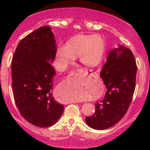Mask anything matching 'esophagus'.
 <instances>
[{
    "label": "esophagus",
    "mask_w": 150,
    "mask_h": 150,
    "mask_svg": "<svg viewBox=\"0 0 150 150\" xmlns=\"http://www.w3.org/2000/svg\"><path fill=\"white\" fill-rule=\"evenodd\" d=\"M90 71H89L88 69H82V68H81V69H78V70H77V72H78V73H83V74H85L86 75H88V74H90L89 73V72H90ZM79 102H80V101L75 100L72 102V103H79Z\"/></svg>",
    "instance_id": "34e87169"
}]
</instances>
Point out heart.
<instances>
[{"instance_id": "b5f03b06", "label": "heart", "mask_w": 150, "mask_h": 150, "mask_svg": "<svg viewBox=\"0 0 150 150\" xmlns=\"http://www.w3.org/2000/svg\"><path fill=\"white\" fill-rule=\"evenodd\" d=\"M106 51L104 38L96 35H79L69 40L66 46L57 48L54 57V65L59 71H64L79 56L80 61L85 66L93 67L101 63ZM72 95L78 93V87L74 82L69 83ZM76 96L75 99H79Z\"/></svg>"}]
</instances>
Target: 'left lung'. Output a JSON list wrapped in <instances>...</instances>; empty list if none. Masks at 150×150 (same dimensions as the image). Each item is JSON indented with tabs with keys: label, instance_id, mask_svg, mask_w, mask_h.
<instances>
[{
	"label": "left lung",
	"instance_id": "left-lung-1",
	"mask_svg": "<svg viewBox=\"0 0 150 150\" xmlns=\"http://www.w3.org/2000/svg\"><path fill=\"white\" fill-rule=\"evenodd\" d=\"M137 67L132 51L118 46L110 51L100 72L107 88L102 100L95 104V112L86 117L93 129L104 130L117 123L125 115L135 91Z\"/></svg>",
	"mask_w": 150,
	"mask_h": 150
}]
</instances>
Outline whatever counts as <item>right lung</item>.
<instances>
[{
    "mask_svg": "<svg viewBox=\"0 0 150 150\" xmlns=\"http://www.w3.org/2000/svg\"><path fill=\"white\" fill-rule=\"evenodd\" d=\"M57 50L51 28L43 26L19 42L12 59L15 103L27 121L40 128L54 125L64 109L52 93L56 72L51 64Z\"/></svg>",
    "mask_w": 150,
    "mask_h": 150,
    "instance_id": "right-lung-1",
    "label": "right lung"
}]
</instances>
